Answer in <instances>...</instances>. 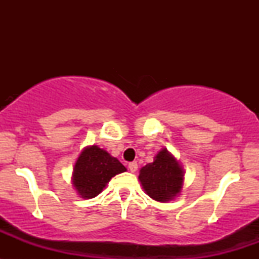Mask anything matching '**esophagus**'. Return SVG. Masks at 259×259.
I'll return each instance as SVG.
<instances>
[{
  "mask_svg": "<svg viewBox=\"0 0 259 259\" xmlns=\"http://www.w3.org/2000/svg\"><path fill=\"white\" fill-rule=\"evenodd\" d=\"M129 170L132 171V173H135V171L138 170V163L136 162L129 163Z\"/></svg>",
  "mask_w": 259,
  "mask_h": 259,
  "instance_id": "esophagus-1",
  "label": "esophagus"
}]
</instances>
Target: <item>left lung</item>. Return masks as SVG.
I'll return each instance as SVG.
<instances>
[{
  "mask_svg": "<svg viewBox=\"0 0 259 259\" xmlns=\"http://www.w3.org/2000/svg\"><path fill=\"white\" fill-rule=\"evenodd\" d=\"M139 180L151 198L168 202L180 194L184 170L173 154L167 148H162L152 163L140 169Z\"/></svg>",
  "mask_w": 259,
  "mask_h": 259,
  "instance_id": "left-lung-1",
  "label": "left lung"
}]
</instances>
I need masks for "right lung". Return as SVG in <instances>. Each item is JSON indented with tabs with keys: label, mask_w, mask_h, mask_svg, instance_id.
Instances as JSON below:
<instances>
[{
	"label": "right lung",
	"mask_w": 259,
	"mask_h": 259,
	"mask_svg": "<svg viewBox=\"0 0 259 259\" xmlns=\"http://www.w3.org/2000/svg\"><path fill=\"white\" fill-rule=\"evenodd\" d=\"M126 168L107 151L96 145L85 147L76 159L73 170V185L80 197L89 200L102 192L114 175Z\"/></svg>",
	"instance_id": "add662e5"
}]
</instances>
